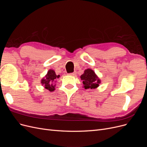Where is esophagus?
<instances>
[{
	"label": "esophagus",
	"mask_w": 147,
	"mask_h": 147,
	"mask_svg": "<svg viewBox=\"0 0 147 147\" xmlns=\"http://www.w3.org/2000/svg\"><path fill=\"white\" fill-rule=\"evenodd\" d=\"M68 75H71V76H75V75H76V72H74L72 73H69Z\"/></svg>",
	"instance_id": "34e87169"
}]
</instances>
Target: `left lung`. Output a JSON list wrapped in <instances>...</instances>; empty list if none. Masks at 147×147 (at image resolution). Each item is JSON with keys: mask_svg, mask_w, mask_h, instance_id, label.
Masks as SVG:
<instances>
[{"mask_svg": "<svg viewBox=\"0 0 147 147\" xmlns=\"http://www.w3.org/2000/svg\"><path fill=\"white\" fill-rule=\"evenodd\" d=\"M84 89H95L99 86L100 80L96 76L94 72L90 69L84 70V74L81 75Z\"/></svg>", "mask_w": 147, "mask_h": 147, "instance_id": "8db88e82", "label": "left lung"}]
</instances>
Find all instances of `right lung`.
<instances>
[{
    "mask_svg": "<svg viewBox=\"0 0 147 147\" xmlns=\"http://www.w3.org/2000/svg\"><path fill=\"white\" fill-rule=\"evenodd\" d=\"M60 75H57L54 70H50L46 75L45 77L42 80V85L50 91H53L55 90V85L54 83L57 78H59Z\"/></svg>",
    "mask_w": 147,
    "mask_h": 147,
    "instance_id": "add662e5",
    "label": "right lung"
}]
</instances>
